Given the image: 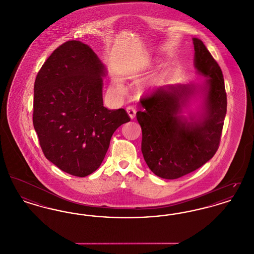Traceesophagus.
I'll return each instance as SVG.
<instances>
[{"mask_svg": "<svg viewBox=\"0 0 254 254\" xmlns=\"http://www.w3.org/2000/svg\"><path fill=\"white\" fill-rule=\"evenodd\" d=\"M127 113H128V115L131 119L135 118V116H136V109H135V108L129 106V107L127 108Z\"/></svg>", "mask_w": 254, "mask_h": 254, "instance_id": "obj_1", "label": "esophagus"}]
</instances>
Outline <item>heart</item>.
Instances as JSON below:
<instances>
[{
  "label": "heart",
  "instance_id": "1",
  "mask_svg": "<svg viewBox=\"0 0 254 254\" xmlns=\"http://www.w3.org/2000/svg\"><path fill=\"white\" fill-rule=\"evenodd\" d=\"M113 86H114V88H115L116 90H118V91H123V90H124V87H123V85H121V83H120L119 81H115V82L113 83Z\"/></svg>",
  "mask_w": 254,
  "mask_h": 254
}]
</instances>
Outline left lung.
I'll use <instances>...</instances> for the list:
<instances>
[{
    "mask_svg": "<svg viewBox=\"0 0 254 254\" xmlns=\"http://www.w3.org/2000/svg\"><path fill=\"white\" fill-rule=\"evenodd\" d=\"M197 70L207 76L205 113L200 121H183L181 112L190 85L160 87L141 99L143 111L136 113L142 127V153L150 170L164 179L187 175L214 156L227 113V93L222 70L204 43L193 38Z\"/></svg>",
    "mask_w": 254,
    "mask_h": 254,
    "instance_id": "1",
    "label": "left lung"
}]
</instances>
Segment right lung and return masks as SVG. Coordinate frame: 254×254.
I'll return each instance as SVG.
<instances>
[{
    "mask_svg": "<svg viewBox=\"0 0 254 254\" xmlns=\"http://www.w3.org/2000/svg\"><path fill=\"white\" fill-rule=\"evenodd\" d=\"M105 66L88 46L67 41L42 65L34 84L33 126L46 158L85 177L102 164L112 134L130 117L104 107Z\"/></svg>",
    "mask_w": 254,
    "mask_h": 254,
    "instance_id": "1",
    "label": "right lung"
}]
</instances>
